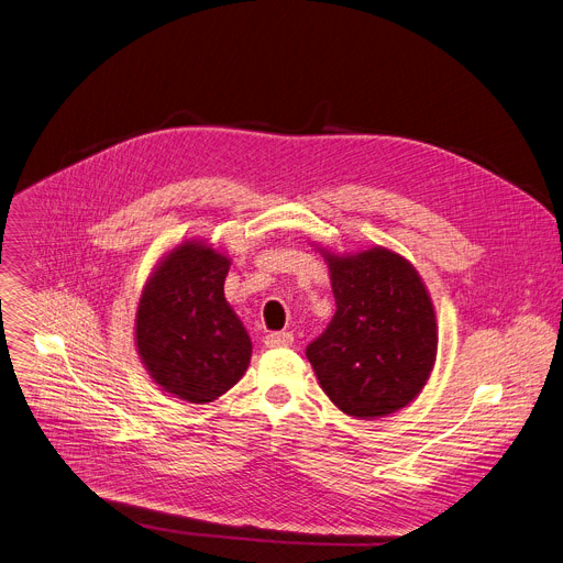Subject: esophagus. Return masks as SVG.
Instances as JSON below:
<instances>
[{"mask_svg": "<svg viewBox=\"0 0 563 563\" xmlns=\"http://www.w3.org/2000/svg\"><path fill=\"white\" fill-rule=\"evenodd\" d=\"M294 343L291 332H269L265 336V345L267 347H289Z\"/></svg>", "mask_w": 563, "mask_h": 563, "instance_id": "esophagus-1", "label": "esophagus"}]
</instances>
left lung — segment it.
<instances>
[{
    "label": "left lung",
    "instance_id": "obj_1",
    "mask_svg": "<svg viewBox=\"0 0 563 563\" xmlns=\"http://www.w3.org/2000/svg\"><path fill=\"white\" fill-rule=\"evenodd\" d=\"M336 312L305 354L325 395L354 418H382L424 388L438 350L435 312L418 272L375 246L325 253Z\"/></svg>",
    "mask_w": 563,
    "mask_h": 563
}]
</instances>
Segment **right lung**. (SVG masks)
I'll use <instances>...</instances> for the list:
<instances>
[{"mask_svg":"<svg viewBox=\"0 0 563 563\" xmlns=\"http://www.w3.org/2000/svg\"><path fill=\"white\" fill-rule=\"evenodd\" d=\"M231 261L203 242H184L147 280L136 310V347L166 393L207 404L240 382L251 339L224 298Z\"/></svg>","mask_w":563,"mask_h":563,"instance_id":"obj_1","label":"right lung"}]
</instances>
